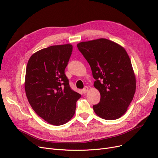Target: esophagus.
Instances as JSON below:
<instances>
[{"label": "esophagus", "mask_w": 158, "mask_h": 158, "mask_svg": "<svg viewBox=\"0 0 158 158\" xmlns=\"http://www.w3.org/2000/svg\"><path fill=\"white\" fill-rule=\"evenodd\" d=\"M88 89H89V88L88 86H85L83 89H82V92H83V94H86L88 92Z\"/></svg>", "instance_id": "obj_1"}]
</instances>
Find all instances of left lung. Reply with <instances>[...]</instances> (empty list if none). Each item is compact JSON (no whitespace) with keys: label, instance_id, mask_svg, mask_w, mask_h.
<instances>
[{"label":"left lung","instance_id":"8db88e82","mask_svg":"<svg viewBox=\"0 0 158 158\" xmlns=\"http://www.w3.org/2000/svg\"><path fill=\"white\" fill-rule=\"evenodd\" d=\"M92 69L94 87L101 94L94 105L101 118L118 119L127 110L136 91V77L130 58L123 47L105 38L82 41L77 45Z\"/></svg>","mask_w":158,"mask_h":158}]
</instances>
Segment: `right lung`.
Masks as SVG:
<instances>
[{"mask_svg":"<svg viewBox=\"0 0 158 158\" xmlns=\"http://www.w3.org/2000/svg\"><path fill=\"white\" fill-rule=\"evenodd\" d=\"M72 52L71 44L51 46L33 54L27 64L25 91L28 101L39 117L54 126L73 117L81 97L72 89L64 73Z\"/></svg>","mask_w":158,"mask_h":158,"instance_id":"1","label":"right lung"}]
</instances>
